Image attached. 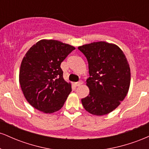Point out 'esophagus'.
I'll list each match as a JSON object with an SVG mask.
<instances>
[{"label":"esophagus","instance_id":"1","mask_svg":"<svg viewBox=\"0 0 149 149\" xmlns=\"http://www.w3.org/2000/svg\"><path fill=\"white\" fill-rule=\"evenodd\" d=\"M83 82L82 81V80H79L78 82H77V83H75V85H76V86H80V85H81L83 84Z\"/></svg>","mask_w":149,"mask_h":149}]
</instances>
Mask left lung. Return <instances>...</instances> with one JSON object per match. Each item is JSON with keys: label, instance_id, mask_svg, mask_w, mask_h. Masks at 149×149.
Masks as SVG:
<instances>
[{"label": "left lung", "instance_id": "obj_1", "mask_svg": "<svg viewBox=\"0 0 149 149\" xmlns=\"http://www.w3.org/2000/svg\"><path fill=\"white\" fill-rule=\"evenodd\" d=\"M88 62V97L82 99L85 109L102 116L116 109L127 95L130 69L123 52L113 44L101 41L78 47Z\"/></svg>", "mask_w": 149, "mask_h": 149}]
</instances>
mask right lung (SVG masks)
Segmentation results:
<instances>
[{
	"label": "right lung",
	"instance_id": "add662e5",
	"mask_svg": "<svg viewBox=\"0 0 149 149\" xmlns=\"http://www.w3.org/2000/svg\"><path fill=\"white\" fill-rule=\"evenodd\" d=\"M75 47L55 40H41L25 54L19 71V83L26 100L46 113L57 111L71 92L63 78L61 63Z\"/></svg>",
	"mask_w": 149,
	"mask_h": 149
}]
</instances>
